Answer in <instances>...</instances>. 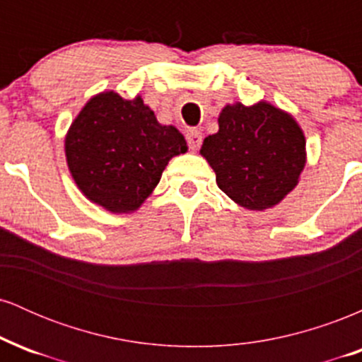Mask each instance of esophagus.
I'll use <instances>...</instances> for the list:
<instances>
[{
  "mask_svg": "<svg viewBox=\"0 0 362 362\" xmlns=\"http://www.w3.org/2000/svg\"><path fill=\"white\" fill-rule=\"evenodd\" d=\"M187 143H189L190 149H197L199 146H201V143H202L201 131H197V129H190V131L187 132Z\"/></svg>",
  "mask_w": 362,
  "mask_h": 362,
  "instance_id": "1",
  "label": "esophagus"
}]
</instances>
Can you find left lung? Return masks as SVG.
Here are the masks:
<instances>
[{
  "label": "left lung",
  "mask_w": 362,
  "mask_h": 362,
  "mask_svg": "<svg viewBox=\"0 0 362 362\" xmlns=\"http://www.w3.org/2000/svg\"><path fill=\"white\" fill-rule=\"evenodd\" d=\"M219 129L207 136L201 155L216 184L231 201L250 211L277 206L300 182L306 165V139L288 112L269 102L247 107L228 103Z\"/></svg>",
  "instance_id": "left-lung-1"
}]
</instances>
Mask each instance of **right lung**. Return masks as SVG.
I'll use <instances>...</instances> for the list:
<instances>
[{"label": "right lung", "mask_w": 362, "mask_h": 362, "mask_svg": "<svg viewBox=\"0 0 362 362\" xmlns=\"http://www.w3.org/2000/svg\"><path fill=\"white\" fill-rule=\"evenodd\" d=\"M187 149L182 132L158 122L139 95L126 100L112 90L85 103L64 138L78 189L114 214L138 211L168 161Z\"/></svg>", "instance_id": "1"}]
</instances>
